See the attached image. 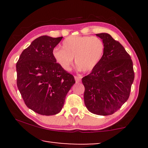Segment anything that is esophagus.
Masks as SVG:
<instances>
[{"label":"esophagus","instance_id":"1","mask_svg":"<svg viewBox=\"0 0 148 148\" xmlns=\"http://www.w3.org/2000/svg\"><path fill=\"white\" fill-rule=\"evenodd\" d=\"M81 77L79 76H75V79L76 82H81Z\"/></svg>","mask_w":148,"mask_h":148}]
</instances>
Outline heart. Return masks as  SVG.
I'll return each mask as SVG.
<instances>
[{"instance_id":"heart-1","label":"heart","mask_w":148,"mask_h":148,"mask_svg":"<svg viewBox=\"0 0 148 148\" xmlns=\"http://www.w3.org/2000/svg\"><path fill=\"white\" fill-rule=\"evenodd\" d=\"M105 45L100 38L88 36H71L62 42V48H55L52 56L64 71H69L73 58L79 70L90 72L101 61Z\"/></svg>"}]
</instances>
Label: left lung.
I'll use <instances>...</instances> for the list:
<instances>
[{
	"label": "left lung",
	"instance_id": "8db88e82",
	"mask_svg": "<svg viewBox=\"0 0 148 148\" xmlns=\"http://www.w3.org/2000/svg\"><path fill=\"white\" fill-rule=\"evenodd\" d=\"M104 42V56L99 64L82 78L84 102L95 114H112L130 96L135 77L133 61L124 47L110 34H96Z\"/></svg>",
	"mask_w": 148,
	"mask_h": 148
}]
</instances>
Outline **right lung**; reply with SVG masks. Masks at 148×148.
<instances>
[{
	"label": "right lung",
	"mask_w": 148,
	"mask_h": 148,
	"mask_svg": "<svg viewBox=\"0 0 148 148\" xmlns=\"http://www.w3.org/2000/svg\"><path fill=\"white\" fill-rule=\"evenodd\" d=\"M62 37L42 36L22 52L16 64L17 85L28 108L42 115H54L63 107L74 77L56 63L52 50Z\"/></svg>",
	"instance_id": "right-lung-1"
}]
</instances>
